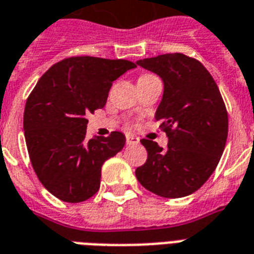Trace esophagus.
<instances>
[{"instance_id":"obj_1","label":"esophagus","mask_w":254,"mask_h":254,"mask_svg":"<svg viewBox=\"0 0 254 254\" xmlns=\"http://www.w3.org/2000/svg\"><path fill=\"white\" fill-rule=\"evenodd\" d=\"M140 142V140H138V137L133 136V134H129V136H127V144H138Z\"/></svg>"}]
</instances>
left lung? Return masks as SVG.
<instances>
[{
	"label": "left lung",
	"mask_w": 254,
	"mask_h": 254,
	"mask_svg": "<svg viewBox=\"0 0 254 254\" xmlns=\"http://www.w3.org/2000/svg\"><path fill=\"white\" fill-rule=\"evenodd\" d=\"M164 83L155 118L168 136V148L142 138L145 164L136 170L142 187L163 198H183L207 182L225 149L227 112L215 80L204 65L183 54L138 60Z\"/></svg>",
	"instance_id": "1"
}]
</instances>
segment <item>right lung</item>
I'll list each match as a JSON object with an SVG mask.
<instances>
[{
	"label": "right lung",
	"mask_w": 254,
	"mask_h": 254,
	"mask_svg": "<svg viewBox=\"0 0 254 254\" xmlns=\"http://www.w3.org/2000/svg\"><path fill=\"white\" fill-rule=\"evenodd\" d=\"M129 60L74 56L56 63L28 97L24 134L32 167L51 194L79 203L99 190L101 168L125 145L121 132L86 140V116L102 109Z\"/></svg>",
	"instance_id": "add662e5"
}]
</instances>
